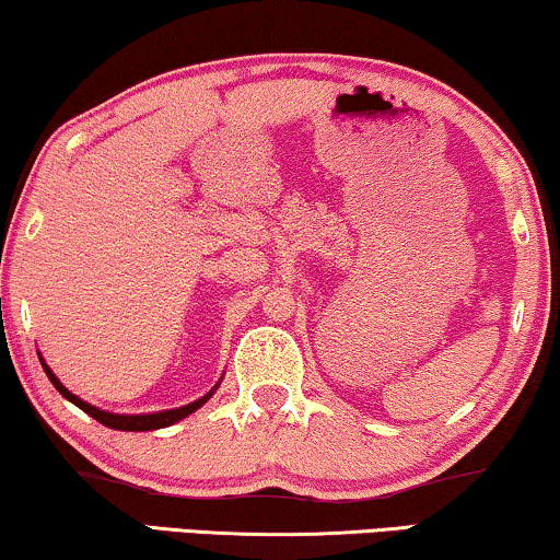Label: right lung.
Wrapping results in <instances>:
<instances>
[{"instance_id":"right-lung-1","label":"right lung","mask_w":560,"mask_h":560,"mask_svg":"<svg viewBox=\"0 0 560 560\" xmlns=\"http://www.w3.org/2000/svg\"><path fill=\"white\" fill-rule=\"evenodd\" d=\"M39 363H43L47 378L52 381V386L58 388V392L65 396V399L72 401V404H75V407L83 409L85 415H91L93 419H98L101 424H105L108 429H120V432H151V429L172 427L174 421H179V419H184V417H189L191 411H197V409L201 407V404H205V401L209 399V396H212V394L217 392V386H214L212 392H209L207 396H201L199 401H191V404H186V407H179V409L156 411V415H110V411H103V409H98V407H93V404H88V401L80 399V396L68 392V388H65V386L60 384V378L52 374V369L47 366V363L43 361V355H39Z\"/></svg>"}]
</instances>
